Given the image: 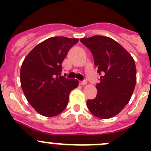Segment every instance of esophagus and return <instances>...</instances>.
<instances>
[{
  "instance_id": "esophagus-1",
  "label": "esophagus",
  "mask_w": 151,
  "mask_h": 151,
  "mask_svg": "<svg viewBox=\"0 0 151 151\" xmlns=\"http://www.w3.org/2000/svg\"><path fill=\"white\" fill-rule=\"evenodd\" d=\"M79 83H80V85H86V84H87V81H86V80H83V81H81Z\"/></svg>"
}]
</instances>
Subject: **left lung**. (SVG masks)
Here are the masks:
<instances>
[{
	"label": "left lung",
	"instance_id": "left-lung-1",
	"mask_svg": "<svg viewBox=\"0 0 151 151\" xmlns=\"http://www.w3.org/2000/svg\"><path fill=\"white\" fill-rule=\"evenodd\" d=\"M80 41L91 50L101 76L94 99L88 100L91 113L100 119L115 116L128 104L136 84L134 60L124 47L106 36L94 35Z\"/></svg>",
	"mask_w": 151,
	"mask_h": 151
}]
</instances>
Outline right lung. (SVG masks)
<instances>
[{"mask_svg": "<svg viewBox=\"0 0 151 151\" xmlns=\"http://www.w3.org/2000/svg\"><path fill=\"white\" fill-rule=\"evenodd\" d=\"M77 38L52 37L26 56L21 66L20 82L28 102L41 115L55 116L65 110L69 96L78 81L60 76L62 62Z\"/></svg>", "mask_w": 151, "mask_h": 151, "instance_id": "right-lung-1", "label": "right lung"}]
</instances>
